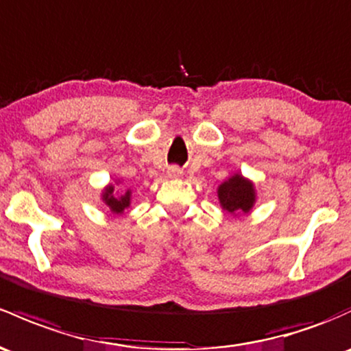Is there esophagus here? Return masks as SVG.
I'll return each instance as SVG.
<instances>
[{
  "instance_id": "1",
  "label": "esophagus",
  "mask_w": 351,
  "mask_h": 351,
  "mask_svg": "<svg viewBox=\"0 0 351 351\" xmlns=\"http://www.w3.org/2000/svg\"><path fill=\"white\" fill-rule=\"evenodd\" d=\"M168 176H171V178H175V176H180V169L176 168V166H169Z\"/></svg>"
}]
</instances>
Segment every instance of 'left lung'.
<instances>
[{
  "instance_id": "obj_1",
  "label": "left lung",
  "mask_w": 351,
  "mask_h": 351,
  "mask_svg": "<svg viewBox=\"0 0 351 351\" xmlns=\"http://www.w3.org/2000/svg\"><path fill=\"white\" fill-rule=\"evenodd\" d=\"M219 198L223 208L234 215L241 212H249L254 205V186L241 175H235L228 182L220 185Z\"/></svg>"
}]
</instances>
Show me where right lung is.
Listing matches in <instances>:
<instances>
[{"label": "right lung", "mask_w": 351, "mask_h": 351, "mask_svg": "<svg viewBox=\"0 0 351 351\" xmlns=\"http://www.w3.org/2000/svg\"><path fill=\"white\" fill-rule=\"evenodd\" d=\"M112 191H114L112 186H109L108 190H106L104 200H106V204L110 206V210H112V212L121 213L124 208H126V206H129V191L126 195H123V197H119V198L114 197Z\"/></svg>", "instance_id": "right-lung-1"}]
</instances>
